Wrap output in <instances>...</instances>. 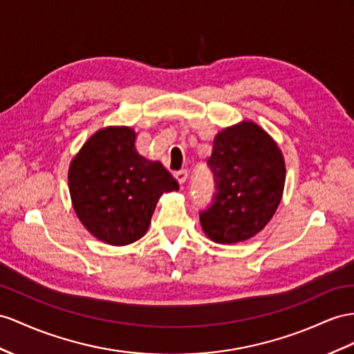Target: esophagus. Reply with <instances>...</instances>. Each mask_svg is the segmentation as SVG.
<instances>
[{"instance_id": "obj_1", "label": "esophagus", "mask_w": 354, "mask_h": 354, "mask_svg": "<svg viewBox=\"0 0 354 354\" xmlns=\"http://www.w3.org/2000/svg\"><path fill=\"white\" fill-rule=\"evenodd\" d=\"M175 178H176V180L178 183L183 185L185 180H187V176H188V174H187V170H178V171H175Z\"/></svg>"}]
</instances>
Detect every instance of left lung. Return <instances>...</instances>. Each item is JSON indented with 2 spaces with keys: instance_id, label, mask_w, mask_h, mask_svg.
<instances>
[{
  "instance_id": "obj_1",
  "label": "left lung",
  "mask_w": 354,
  "mask_h": 354,
  "mask_svg": "<svg viewBox=\"0 0 354 354\" xmlns=\"http://www.w3.org/2000/svg\"><path fill=\"white\" fill-rule=\"evenodd\" d=\"M214 203L201 212L205 234L216 243L243 242L265 229L283 198L286 161L277 142L252 121L221 130L207 160Z\"/></svg>"
}]
</instances>
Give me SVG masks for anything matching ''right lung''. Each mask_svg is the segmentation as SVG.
<instances>
[{"label":"right lung","mask_w":354,"mask_h":354,"mask_svg":"<svg viewBox=\"0 0 354 354\" xmlns=\"http://www.w3.org/2000/svg\"><path fill=\"white\" fill-rule=\"evenodd\" d=\"M130 127L95 131L71 160L68 189L77 218L94 238L122 247L148 232L157 202L176 192L160 161L142 157Z\"/></svg>","instance_id":"1"}]
</instances>
